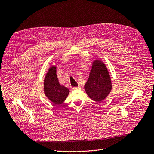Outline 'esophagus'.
<instances>
[{
    "label": "esophagus",
    "mask_w": 154,
    "mask_h": 154,
    "mask_svg": "<svg viewBox=\"0 0 154 154\" xmlns=\"http://www.w3.org/2000/svg\"><path fill=\"white\" fill-rule=\"evenodd\" d=\"M79 89H80V85H79L78 86L73 88V90H79Z\"/></svg>",
    "instance_id": "esophagus-1"
}]
</instances>
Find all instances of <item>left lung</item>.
Instances as JSON below:
<instances>
[{
    "label": "left lung",
    "mask_w": 154,
    "mask_h": 154,
    "mask_svg": "<svg viewBox=\"0 0 154 154\" xmlns=\"http://www.w3.org/2000/svg\"><path fill=\"white\" fill-rule=\"evenodd\" d=\"M85 90L88 96L96 102H101L110 93V77L105 64L100 61H94Z\"/></svg>",
    "instance_id": "1"
}]
</instances>
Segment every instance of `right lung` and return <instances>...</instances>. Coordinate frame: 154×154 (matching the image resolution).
Returning a JSON list of instances; mask_svg holds the SVG:
<instances>
[{
    "label": "right lung",
    "instance_id": "obj_1",
    "mask_svg": "<svg viewBox=\"0 0 154 154\" xmlns=\"http://www.w3.org/2000/svg\"><path fill=\"white\" fill-rule=\"evenodd\" d=\"M44 90L46 96L56 105L61 104L68 97L69 90L59 83L56 67H51L46 74L44 82Z\"/></svg>",
    "mask_w": 154,
    "mask_h": 154
}]
</instances>
